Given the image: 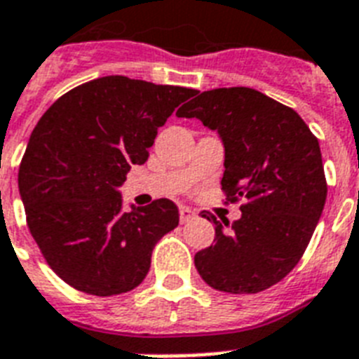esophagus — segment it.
Wrapping results in <instances>:
<instances>
[{"label": "esophagus", "mask_w": 359, "mask_h": 359, "mask_svg": "<svg viewBox=\"0 0 359 359\" xmlns=\"http://www.w3.org/2000/svg\"><path fill=\"white\" fill-rule=\"evenodd\" d=\"M179 214H180V224H186V222H190V219L196 218V212H194L190 207H180Z\"/></svg>", "instance_id": "34e87169"}]
</instances>
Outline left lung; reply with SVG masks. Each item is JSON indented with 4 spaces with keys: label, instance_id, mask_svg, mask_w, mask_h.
<instances>
[{
    "label": "left lung",
    "instance_id": "obj_1",
    "mask_svg": "<svg viewBox=\"0 0 359 359\" xmlns=\"http://www.w3.org/2000/svg\"><path fill=\"white\" fill-rule=\"evenodd\" d=\"M216 130L225 149L222 190L245 203L242 216L219 224L214 244L196 253L212 289L255 294L287 276L304 255L326 203L318 140L289 106L250 89L222 87L194 95L177 111Z\"/></svg>",
    "mask_w": 359,
    "mask_h": 359
}]
</instances>
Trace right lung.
<instances>
[{
  "mask_svg": "<svg viewBox=\"0 0 359 359\" xmlns=\"http://www.w3.org/2000/svg\"><path fill=\"white\" fill-rule=\"evenodd\" d=\"M196 89L104 76L65 93L29 137L18 171L27 227L53 272L95 296L135 289L154 245L179 225L169 199L123 210L119 188L158 128Z\"/></svg>",
  "mask_w": 359,
  "mask_h": 359,
  "instance_id": "1",
  "label": "right lung"
}]
</instances>
